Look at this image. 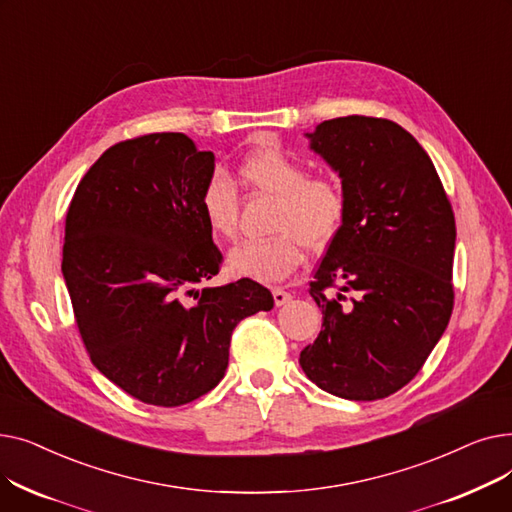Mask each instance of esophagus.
Here are the masks:
<instances>
[{"label":"esophagus","instance_id":"esophagus-1","mask_svg":"<svg viewBox=\"0 0 512 512\" xmlns=\"http://www.w3.org/2000/svg\"><path fill=\"white\" fill-rule=\"evenodd\" d=\"M272 294H274V303H276L278 307L286 305V303L292 299V294H290V292H286L284 288H274V290H272Z\"/></svg>","mask_w":512,"mask_h":512}]
</instances>
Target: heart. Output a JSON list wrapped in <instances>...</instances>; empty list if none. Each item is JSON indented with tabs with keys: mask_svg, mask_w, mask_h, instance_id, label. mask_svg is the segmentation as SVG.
I'll return each instance as SVG.
<instances>
[{
	"mask_svg": "<svg viewBox=\"0 0 512 512\" xmlns=\"http://www.w3.org/2000/svg\"><path fill=\"white\" fill-rule=\"evenodd\" d=\"M240 178L253 191L274 197L272 238L242 242L228 255V267L261 282L284 280L303 263L305 247L324 251L346 220V195L338 180L309 176L305 164L278 145L251 151L240 164ZM199 207L209 232L218 238L236 234L238 195L224 172H213L203 184Z\"/></svg>",
	"mask_w": 512,
	"mask_h": 512,
	"instance_id": "b5f03b06",
	"label": "heart"
}]
</instances>
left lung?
<instances>
[{
    "label": "left lung",
    "mask_w": 512,
    "mask_h": 512,
    "mask_svg": "<svg viewBox=\"0 0 512 512\" xmlns=\"http://www.w3.org/2000/svg\"><path fill=\"white\" fill-rule=\"evenodd\" d=\"M307 139L338 172L348 207L309 288L324 324L299 363L334 396L386 398L448 326L454 213L432 159L396 122L334 118Z\"/></svg>",
    "instance_id": "1"
}]
</instances>
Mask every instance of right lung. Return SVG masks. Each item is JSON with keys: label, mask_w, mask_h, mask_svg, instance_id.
Returning <instances> with one entry per match:
<instances>
[{"label": "right lung", "mask_w": 512, "mask_h": 512, "mask_svg": "<svg viewBox=\"0 0 512 512\" xmlns=\"http://www.w3.org/2000/svg\"><path fill=\"white\" fill-rule=\"evenodd\" d=\"M215 157L182 132L107 149L66 213L62 274L93 365L126 394L180 407L224 378L232 330L272 292L220 272L199 197Z\"/></svg>", "instance_id": "obj_1"}]
</instances>
